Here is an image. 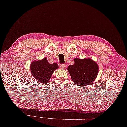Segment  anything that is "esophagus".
<instances>
[{
    "instance_id": "34e87169",
    "label": "esophagus",
    "mask_w": 127,
    "mask_h": 127,
    "mask_svg": "<svg viewBox=\"0 0 127 127\" xmlns=\"http://www.w3.org/2000/svg\"><path fill=\"white\" fill-rule=\"evenodd\" d=\"M66 67V64H61V65H60V68L61 69H63V70H64V69H65Z\"/></svg>"
}]
</instances>
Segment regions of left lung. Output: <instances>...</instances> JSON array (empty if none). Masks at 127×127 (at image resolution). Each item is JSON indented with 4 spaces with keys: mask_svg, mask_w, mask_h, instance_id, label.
<instances>
[{
    "mask_svg": "<svg viewBox=\"0 0 127 127\" xmlns=\"http://www.w3.org/2000/svg\"><path fill=\"white\" fill-rule=\"evenodd\" d=\"M73 61L74 64L67 67L73 83L83 87L94 82L99 71V66L96 62L90 58H75Z\"/></svg>",
    "mask_w": 127,
    "mask_h": 127,
    "instance_id": "left-lung-1",
    "label": "left lung"
}]
</instances>
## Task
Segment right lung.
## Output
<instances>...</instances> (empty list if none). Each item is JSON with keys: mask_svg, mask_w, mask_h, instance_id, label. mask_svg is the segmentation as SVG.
I'll return each instance as SVG.
<instances>
[{"mask_svg": "<svg viewBox=\"0 0 127 127\" xmlns=\"http://www.w3.org/2000/svg\"><path fill=\"white\" fill-rule=\"evenodd\" d=\"M30 67L31 75L41 84L49 83L52 73L59 68L57 64H50L46 57L40 60L32 61Z\"/></svg>", "mask_w": 127, "mask_h": 127, "instance_id": "right-lung-1", "label": "right lung"}]
</instances>
